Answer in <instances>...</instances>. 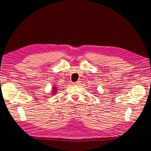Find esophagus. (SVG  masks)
<instances>
[{
  "label": "esophagus",
  "mask_w": 151,
  "mask_h": 151,
  "mask_svg": "<svg viewBox=\"0 0 151 151\" xmlns=\"http://www.w3.org/2000/svg\"><path fill=\"white\" fill-rule=\"evenodd\" d=\"M81 81H77V82H75V83H73V84L74 85H78L79 84H81Z\"/></svg>",
  "instance_id": "esophagus-1"
}]
</instances>
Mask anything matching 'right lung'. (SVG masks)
Here are the masks:
<instances>
[{
	"mask_svg": "<svg viewBox=\"0 0 151 151\" xmlns=\"http://www.w3.org/2000/svg\"><path fill=\"white\" fill-rule=\"evenodd\" d=\"M52 88H52V94H55L56 93V90H57L56 88H57V87H54V86H53Z\"/></svg>",
	"mask_w": 151,
	"mask_h": 151,
	"instance_id": "right-lung-1",
	"label": "right lung"
}]
</instances>
